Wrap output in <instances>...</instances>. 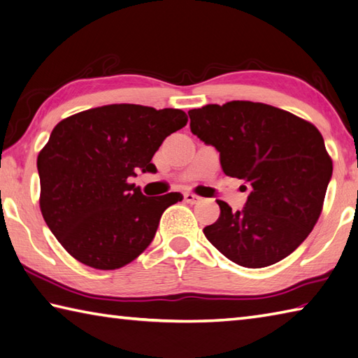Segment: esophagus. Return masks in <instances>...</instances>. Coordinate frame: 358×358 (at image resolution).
<instances>
[{"instance_id":"34e87169","label":"esophagus","mask_w":358,"mask_h":358,"mask_svg":"<svg viewBox=\"0 0 358 358\" xmlns=\"http://www.w3.org/2000/svg\"><path fill=\"white\" fill-rule=\"evenodd\" d=\"M185 201H187V203H191V205H196L200 201V197L196 196V194H192V192H186L185 194Z\"/></svg>"}]
</instances>
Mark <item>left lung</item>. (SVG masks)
I'll return each mask as SVG.
<instances>
[{"label":"left lung","instance_id":"left-lung-1","mask_svg":"<svg viewBox=\"0 0 358 358\" xmlns=\"http://www.w3.org/2000/svg\"><path fill=\"white\" fill-rule=\"evenodd\" d=\"M187 114L192 134L219 152L224 173L250 187L241 211L217 200L220 216L203 229L208 241L244 268L287 258L313 230L332 178L321 133L264 103L230 101Z\"/></svg>","mask_w":358,"mask_h":358}]
</instances>
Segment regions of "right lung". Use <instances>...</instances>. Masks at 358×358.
Wrapping results in <instances>:
<instances>
[{"label": "right lung", "instance_id": "right-lung-1", "mask_svg": "<svg viewBox=\"0 0 358 358\" xmlns=\"http://www.w3.org/2000/svg\"><path fill=\"white\" fill-rule=\"evenodd\" d=\"M186 123L180 109L141 105L94 108L57 123L37 157L41 210L71 257L111 271L150 245L162 213L183 196L147 197L127 180L157 173L153 155Z\"/></svg>", "mask_w": 358, "mask_h": 358}]
</instances>
